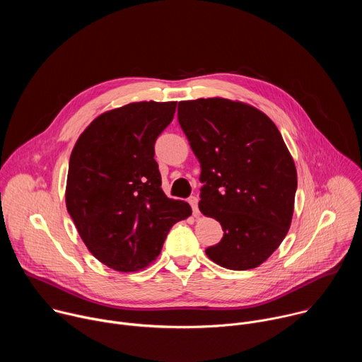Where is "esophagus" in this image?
Listing matches in <instances>:
<instances>
[{"instance_id":"obj_1","label":"esophagus","mask_w":362,"mask_h":362,"mask_svg":"<svg viewBox=\"0 0 362 362\" xmlns=\"http://www.w3.org/2000/svg\"><path fill=\"white\" fill-rule=\"evenodd\" d=\"M197 202H199V199H197V197H194V196H192V197L189 199V203H190V206H192V211H193V216H196V218L200 215L199 208H197Z\"/></svg>"}]
</instances>
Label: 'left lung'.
<instances>
[{"instance_id": "8db88e82", "label": "left lung", "mask_w": 362, "mask_h": 362, "mask_svg": "<svg viewBox=\"0 0 362 362\" xmlns=\"http://www.w3.org/2000/svg\"><path fill=\"white\" fill-rule=\"evenodd\" d=\"M177 119L202 168L199 209L225 232L206 255L232 271L257 268L282 243L295 206L296 168L278 127L223 97L180 101Z\"/></svg>"}]
</instances>
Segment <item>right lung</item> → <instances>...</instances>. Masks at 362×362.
<instances>
[{
  "label": "right lung",
  "mask_w": 362,
  "mask_h": 362,
  "mask_svg": "<svg viewBox=\"0 0 362 362\" xmlns=\"http://www.w3.org/2000/svg\"><path fill=\"white\" fill-rule=\"evenodd\" d=\"M176 101H136L97 116L77 139L66 206L87 249L117 272L156 261L170 228L192 215L189 203L162 190L154 141Z\"/></svg>",
  "instance_id": "obj_1"
}]
</instances>
